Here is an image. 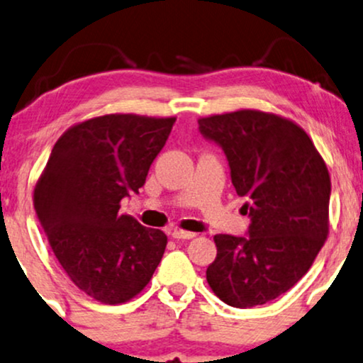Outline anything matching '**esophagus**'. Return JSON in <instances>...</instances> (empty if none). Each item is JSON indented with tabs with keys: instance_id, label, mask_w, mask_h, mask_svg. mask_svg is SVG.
<instances>
[{
	"instance_id": "34e87169",
	"label": "esophagus",
	"mask_w": 363,
	"mask_h": 363,
	"mask_svg": "<svg viewBox=\"0 0 363 363\" xmlns=\"http://www.w3.org/2000/svg\"><path fill=\"white\" fill-rule=\"evenodd\" d=\"M196 234L195 232H189V230H182V229H173L172 230V237L173 239H194Z\"/></svg>"
}]
</instances>
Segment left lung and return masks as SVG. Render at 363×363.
I'll return each instance as SVG.
<instances>
[{
  "label": "left lung",
  "instance_id": "1",
  "mask_svg": "<svg viewBox=\"0 0 363 363\" xmlns=\"http://www.w3.org/2000/svg\"><path fill=\"white\" fill-rule=\"evenodd\" d=\"M205 140L229 161L244 196L247 235L217 234L207 267L213 293L234 308L266 305L306 274L328 235V168L293 121L242 109L199 119Z\"/></svg>",
  "mask_w": 363,
  "mask_h": 363
}]
</instances>
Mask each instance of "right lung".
<instances>
[{
  "mask_svg": "<svg viewBox=\"0 0 363 363\" xmlns=\"http://www.w3.org/2000/svg\"><path fill=\"white\" fill-rule=\"evenodd\" d=\"M174 118L107 114L58 138L35 186L48 244L72 283L106 305L136 296L163 257L167 235L121 216V200L145 185Z\"/></svg>",
  "mask_w": 363,
  "mask_h": 363,
  "instance_id": "right-lung-1",
  "label": "right lung"
}]
</instances>
